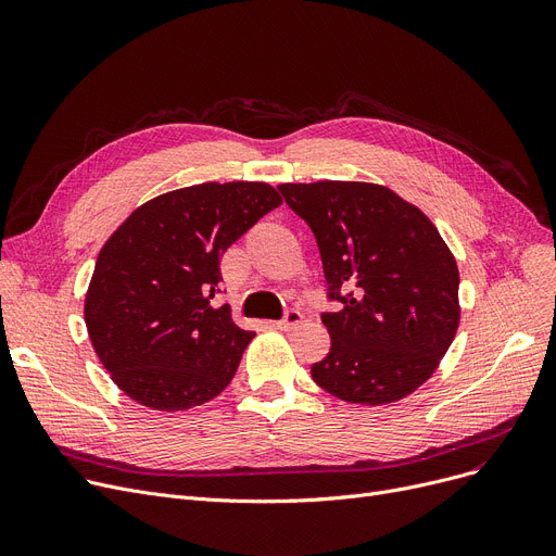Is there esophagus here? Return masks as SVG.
I'll return each mask as SVG.
<instances>
[{"mask_svg":"<svg viewBox=\"0 0 556 556\" xmlns=\"http://www.w3.org/2000/svg\"><path fill=\"white\" fill-rule=\"evenodd\" d=\"M300 323H302V313L295 311V308H290V311L283 315V319H277V323H273V327H275V329H281V331H290V329H295Z\"/></svg>","mask_w":556,"mask_h":556,"instance_id":"34e87169","label":"esophagus"}]
</instances>
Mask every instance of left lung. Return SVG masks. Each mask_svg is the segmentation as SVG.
<instances>
[{
  "label": "left lung",
  "instance_id": "8db88e82",
  "mask_svg": "<svg viewBox=\"0 0 556 556\" xmlns=\"http://www.w3.org/2000/svg\"><path fill=\"white\" fill-rule=\"evenodd\" d=\"M313 229L329 300L331 352L311 367L329 394L383 405L434 374L459 327L455 256L430 218L381 185H279Z\"/></svg>",
  "mask_w": 556,
  "mask_h": 556
}]
</instances>
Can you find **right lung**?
<instances>
[{
  "instance_id": "right-lung-1",
  "label": "right lung",
  "mask_w": 556,
  "mask_h": 556,
  "mask_svg": "<svg viewBox=\"0 0 556 556\" xmlns=\"http://www.w3.org/2000/svg\"><path fill=\"white\" fill-rule=\"evenodd\" d=\"M281 195L266 182H204L137 207L99 252L85 325L112 381L162 413L218 396L254 338L212 306L220 256Z\"/></svg>"
}]
</instances>
